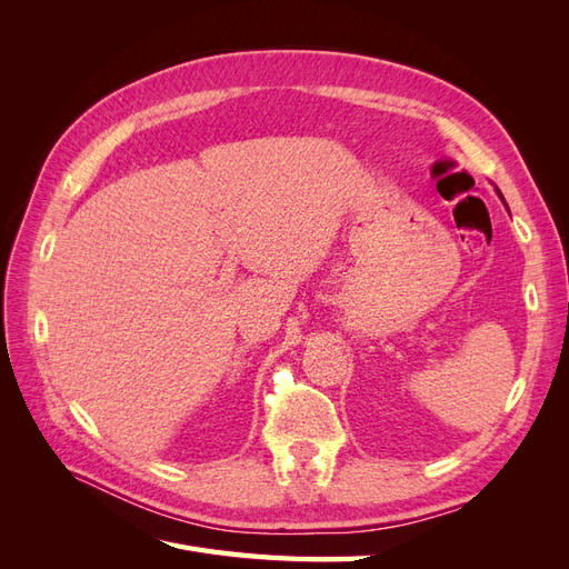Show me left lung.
Returning a JSON list of instances; mask_svg holds the SVG:
<instances>
[{"label":"left lung","mask_w":569,"mask_h":569,"mask_svg":"<svg viewBox=\"0 0 569 569\" xmlns=\"http://www.w3.org/2000/svg\"><path fill=\"white\" fill-rule=\"evenodd\" d=\"M498 197H501V199H503V194H501V192H498ZM503 203H506V201H503Z\"/></svg>","instance_id":"obj_1"}]
</instances>
